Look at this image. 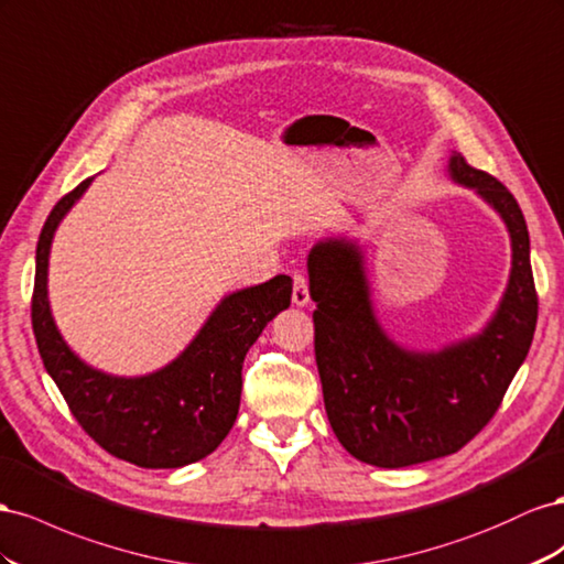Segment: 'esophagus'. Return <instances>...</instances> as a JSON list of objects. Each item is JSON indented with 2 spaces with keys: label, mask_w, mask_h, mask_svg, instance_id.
<instances>
[{
  "label": "esophagus",
  "mask_w": 564,
  "mask_h": 564,
  "mask_svg": "<svg viewBox=\"0 0 564 564\" xmlns=\"http://www.w3.org/2000/svg\"><path fill=\"white\" fill-rule=\"evenodd\" d=\"M293 304H297V307H307L310 304V281L302 271H295L293 276Z\"/></svg>",
  "instance_id": "esophagus-1"
}]
</instances>
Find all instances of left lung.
Segmentation results:
<instances>
[{"label": "left lung", "instance_id": "obj_1", "mask_svg": "<svg viewBox=\"0 0 564 564\" xmlns=\"http://www.w3.org/2000/svg\"><path fill=\"white\" fill-rule=\"evenodd\" d=\"M452 180L475 188L503 217L512 269L487 328L440 351L392 343L373 314L364 257L349 240H324L307 257L314 351L335 437L378 468H406L456 454L485 427L534 340L539 297L529 262L527 221L496 176L460 153Z\"/></svg>", "mask_w": 564, "mask_h": 564}]
</instances>
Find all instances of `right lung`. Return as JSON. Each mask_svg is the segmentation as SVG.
<instances>
[{
  "mask_svg": "<svg viewBox=\"0 0 564 564\" xmlns=\"http://www.w3.org/2000/svg\"><path fill=\"white\" fill-rule=\"evenodd\" d=\"M89 182L54 205L37 240L30 312L40 357L75 421L110 456L139 468H182L213 454L234 427L243 359L269 321L291 307L293 279L279 273L224 297L193 343L155 373L116 378L96 371L63 340L46 297L54 231Z\"/></svg>",
  "mask_w": 564,
  "mask_h": 564,
  "instance_id": "obj_1",
  "label": "right lung"
}]
</instances>
